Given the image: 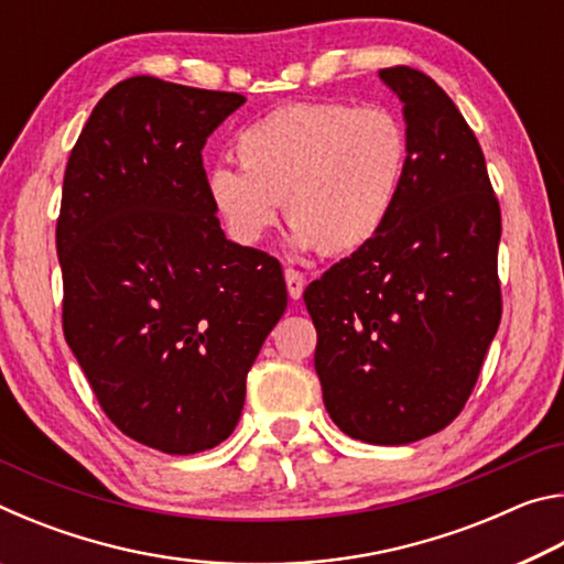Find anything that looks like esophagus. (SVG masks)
Listing matches in <instances>:
<instances>
[{
	"label": "esophagus",
	"instance_id": "esophagus-1",
	"mask_svg": "<svg viewBox=\"0 0 564 564\" xmlns=\"http://www.w3.org/2000/svg\"><path fill=\"white\" fill-rule=\"evenodd\" d=\"M285 285H289V295H291V299H293V301H299L301 295H303V289H305V279H303V273L293 271V269L285 271Z\"/></svg>",
	"mask_w": 564,
	"mask_h": 564
}]
</instances>
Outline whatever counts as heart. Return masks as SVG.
I'll use <instances>...</instances> for the list:
<instances>
[{"instance_id":"1","label":"heart","mask_w":564,"mask_h":564,"mask_svg":"<svg viewBox=\"0 0 564 564\" xmlns=\"http://www.w3.org/2000/svg\"><path fill=\"white\" fill-rule=\"evenodd\" d=\"M236 154L241 169L206 174L208 202L234 241L259 243L283 202L295 251L350 256L395 214L410 133L388 107L289 104L238 131Z\"/></svg>"}]
</instances>
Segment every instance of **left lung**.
I'll return each instance as SVG.
<instances>
[{
  "label": "left lung",
  "instance_id": "obj_1",
  "mask_svg": "<svg viewBox=\"0 0 564 564\" xmlns=\"http://www.w3.org/2000/svg\"><path fill=\"white\" fill-rule=\"evenodd\" d=\"M403 104L410 166L388 226L303 293L323 403L343 433L408 445L460 413L500 326V206L453 99L410 66L380 69Z\"/></svg>",
  "mask_w": 564,
  "mask_h": 564
}]
</instances>
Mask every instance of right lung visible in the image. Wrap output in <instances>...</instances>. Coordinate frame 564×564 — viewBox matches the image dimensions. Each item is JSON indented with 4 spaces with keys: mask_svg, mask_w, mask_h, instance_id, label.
Segmentation results:
<instances>
[{
    "mask_svg": "<svg viewBox=\"0 0 564 564\" xmlns=\"http://www.w3.org/2000/svg\"><path fill=\"white\" fill-rule=\"evenodd\" d=\"M131 76L104 94L64 174V336L111 423L169 455L234 433L246 376L283 316L281 263L228 241L202 149L243 107Z\"/></svg>",
    "mask_w": 564,
    "mask_h": 564,
    "instance_id": "1",
    "label": "right lung"
}]
</instances>
